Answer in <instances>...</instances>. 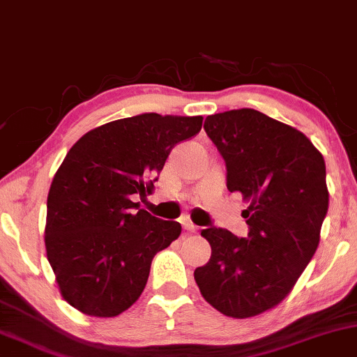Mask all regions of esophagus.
Masks as SVG:
<instances>
[{
	"instance_id": "esophagus-1",
	"label": "esophagus",
	"mask_w": 357,
	"mask_h": 357,
	"mask_svg": "<svg viewBox=\"0 0 357 357\" xmlns=\"http://www.w3.org/2000/svg\"><path fill=\"white\" fill-rule=\"evenodd\" d=\"M181 225H183L184 229L188 231V233H196V231H197V227H196L195 225H192V222H191L190 220H183Z\"/></svg>"
}]
</instances>
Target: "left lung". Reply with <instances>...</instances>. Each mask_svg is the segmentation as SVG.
<instances>
[{"label":"left lung","instance_id":"1","mask_svg":"<svg viewBox=\"0 0 357 357\" xmlns=\"http://www.w3.org/2000/svg\"><path fill=\"white\" fill-rule=\"evenodd\" d=\"M204 131L226 162L227 190L249 203V233L201 231L211 259L195 279L214 309L246 319L278 306L314 256L329 206L324 158L301 131L251 108L208 116Z\"/></svg>","mask_w":357,"mask_h":357}]
</instances>
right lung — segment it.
I'll return each mask as SVG.
<instances>
[{
    "label": "right lung",
    "instance_id": "add662e5",
    "mask_svg": "<svg viewBox=\"0 0 357 357\" xmlns=\"http://www.w3.org/2000/svg\"><path fill=\"white\" fill-rule=\"evenodd\" d=\"M203 116L144 113L81 136L48 192L45 244L59 293L94 317L137 301L156 252L181 234L135 203L151 192L171 149L201 131Z\"/></svg>",
    "mask_w": 357,
    "mask_h": 357
}]
</instances>
